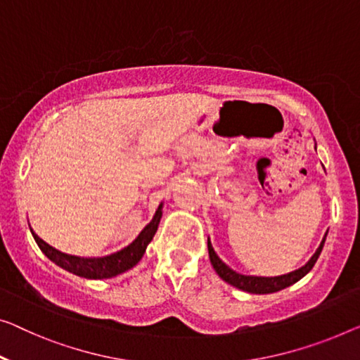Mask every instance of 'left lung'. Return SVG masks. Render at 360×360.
<instances>
[{"label":"left lung","instance_id":"left-lung-1","mask_svg":"<svg viewBox=\"0 0 360 360\" xmlns=\"http://www.w3.org/2000/svg\"><path fill=\"white\" fill-rule=\"evenodd\" d=\"M326 234L325 238L321 239L319 249L315 250V254L310 257V260L304 266H300L299 270H294L291 273H286V275L281 276H250V275H240V273L234 271L233 268H229L224 262L217 255V252L213 250L210 239H208V255H210V262L214 268V271L218 273V276L221 278L223 281H226L231 286L243 289L245 292L252 294H270L281 291V289L291 286V284L297 283L300 278H304L307 273L312 270L315 262L320 257V252L323 249Z\"/></svg>","mask_w":360,"mask_h":360}]
</instances>
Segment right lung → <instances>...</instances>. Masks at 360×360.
Segmentation results:
<instances>
[{
    "mask_svg": "<svg viewBox=\"0 0 360 360\" xmlns=\"http://www.w3.org/2000/svg\"><path fill=\"white\" fill-rule=\"evenodd\" d=\"M162 208L163 203H160V207L153 214L152 221L142 229L141 234H139L127 248L106 257H77L64 254V252L51 248L50 244H46L45 240L40 239L39 236L34 233V229H30V231L32 236H34L35 243L39 244L40 250L53 262V264L64 268V270L72 273V275L87 278V280H103V278H112L116 275H121V273L131 270L132 266H136L139 262H141L143 254H146L147 245L150 244V240L153 239V236L158 229L160 219H162L163 214Z\"/></svg>",
    "mask_w": 360,
    "mask_h": 360,
    "instance_id": "add662e5",
    "label": "right lung"
}]
</instances>
